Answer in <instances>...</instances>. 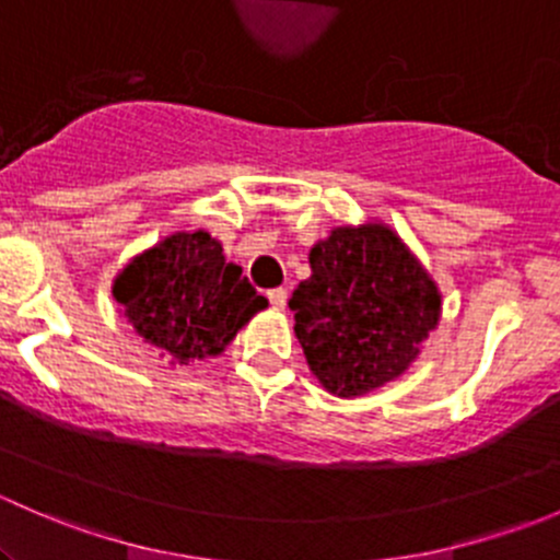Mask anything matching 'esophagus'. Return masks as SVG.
<instances>
[{"label":"esophagus","mask_w":560,"mask_h":560,"mask_svg":"<svg viewBox=\"0 0 560 560\" xmlns=\"http://www.w3.org/2000/svg\"><path fill=\"white\" fill-rule=\"evenodd\" d=\"M268 301H270V306L276 308V312H281V308H287V290H270L268 292Z\"/></svg>","instance_id":"obj_1"}]
</instances>
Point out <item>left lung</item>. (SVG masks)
<instances>
[{
    "mask_svg": "<svg viewBox=\"0 0 560 560\" xmlns=\"http://www.w3.org/2000/svg\"><path fill=\"white\" fill-rule=\"evenodd\" d=\"M308 265L290 308L316 382L360 398L404 376L442 319V290L417 254L389 224L369 219L332 228Z\"/></svg>",
    "mask_w": 560,
    "mask_h": 560,
    "instance_id": "left-lung-1",
    "label": "left lung"
}]
</instances>
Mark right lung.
I'll list each match as a JSON object with an SVG mask.
<instances>
[{
    "label": "right lung",
    "mask_w": 560,
    "mask_h": 560,
    "mask_svg": "<svg viewBox=\"0 0 560 560\" xmlns=\"http://www.w3.org/2000/svg\"><path fill=\"white\" fill-rule=\"evenodd\" d=\"M110 292L118 314L171 369L219 358L268 306L208 230H178L135 254Z\"/></svg>",
    "instance_id": "1"
}]
</instances>
